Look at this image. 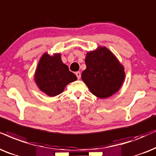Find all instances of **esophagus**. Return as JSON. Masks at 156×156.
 Here are the masks:
<instances>
[{
	"instance_id": "esophagus-1",
	"label": "esophagus",
	"mask_w": 156,
	"mask_h": 156,
	"mask_svg": "<svg viewBox=\"0 0 156 156\" xmlns=\"http://www.w3.org/2000/svg\"><path fill=\"white\" fill-rule=\"evenodd\" d=\"M76 75L77 78H78V79H80V76H81V73H80V72H76Z\"/></svg>"
}]
</instances>
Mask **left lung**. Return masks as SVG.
Listing matches in <instances>:
<instances>
[{
	"mask_svg": "<svg viewBox=\"0 0 156 156\" xmlns=\"http://www.w3.org/2000/svg\"><path fill=\"white\" fill-rule=\"evenodd\" d=\"M81 78L94 96L107 98L117 92L125 80L124 67L106 47L89 52Z\"/></svg>",
	"mask_w": 156,
	"mask_h": 156,
	"instance_id": "left-lung-1",
	"label": "left lung"
}]
</instances>
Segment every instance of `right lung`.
<instances>
[{
	"label": "right lung",
	"instance_id": "right-lung-1",
	"mask_svg": "<svg viewBox=\"0 0 156 156\" xmlns=\"http://www.w3.org/2000/svg\"><path fill=\"white\" fill-rule=\"evenodd\" d=\"M77 80L74 73L61 60L60 54L43 55L35 72L34 80L47 95L55 96L63 91L66 86Z\"/></svg>",
	"mask_w": 156,
	"mask_h": 156
}]
</instances>
